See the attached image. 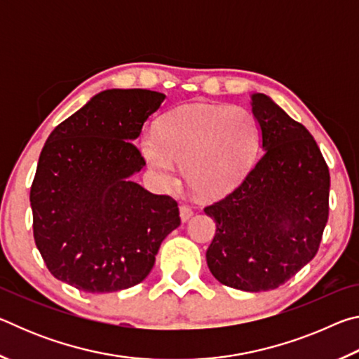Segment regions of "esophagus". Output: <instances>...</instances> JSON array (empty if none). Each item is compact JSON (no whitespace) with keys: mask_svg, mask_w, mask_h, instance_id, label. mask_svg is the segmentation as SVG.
Here are the masks:
<instances>
[{"mask_svg":"<svg viewBox=\"0 0 359 359\" xmlns=\"http://www.w3.org/2000/svg\"><path fill=\"white\" fill-rule=\"evenodd\" d=\"M191 215H193V209L190 208V205L182 204L180 205V218H182V222H188L191 218Z\"/></svg>","mask_w":359,"mask_h":359,"instance_id":"obj_1","label":"esophagus"}]
</instances>
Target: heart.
<instances>
[{
  "label": "heart",
  "instance_id": "b5f03b06",
  "mask_svg": "<svg viewBox=\"0 0 359 359\" xmlns=\"http://www.w3.org/2000/svg\"><path fill=\"white\" fill-rule=\"evenodd\" d=\"M259 126L238 106L191 104L161 117L145 131L141 150L165 185L177 182V163L194 193L218 198L233 191L250 171L259 149Z\"/></svg>",
  "mask_w": 359,
  "mask_h": 359
}]
</instances>
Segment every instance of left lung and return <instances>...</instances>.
<instances>
[{"label":"left lung","instance_id":"left-lung-1","mask_svg":"<svg viewBox=\"0 0 359 359\" xmlns=\"http://www.w3.org/2000/svg\"><path fill=\"white\" fill-rule=\"evenodd\" d=\"M263 155L226 196L205 205L217 223L205 259L218 282L269 291L320 248L330 215V169L313 136L269 96L252 95Z\"/></svg>","mask_w":359,"mask_h":359}]
</instances>
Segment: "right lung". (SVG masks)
Masks as SVG:
<instances>
[{"label": "right lung", "mask_w": 359, "mask_h": 359, "mask_svg": "<svg viewBox=\"0 0 359 359\" xmlns=\"http://www.w3.org/2000/svg\"><path fill=\"white\" fill-rule=\"evenodd\" d=\"M165 98L142 88L106 90L47 137L29 203L36 247L58 280L87 293L135 287L180 224L174 198L130 179L145 165L131 141Z\"/></svg>", "instance_id": "1"}]
</instances>
